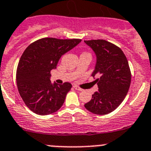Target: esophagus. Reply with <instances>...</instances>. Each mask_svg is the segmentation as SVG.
Returning <instances> with one entry per match:
<instances>
[{
  "label": "esophagus",
  "mask_w": 151,
  "mask_h": 151,
  "mask_svg": "<svg viewBox=\"0 0 151 151\" xmlns=\"http://www.w3.org/2000/svg\"><path fill=\"white\" fill-rule=\"evenodd\" d=\"M73 87H74V89L77 90V91H83V88H80V87H78V86H76V85L73 86Z\"/></svg>",
  "instance_id": "esophagus-1"
}]
</instances>
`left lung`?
<instances>
[{"label": "left lung", "mask_w": 151, "mask_h": 151, "mask_svg": "<svg viewBox=\"0 0 151 151\" xmlns=\"http://www.w3.org/2000/svg\"><path fill=\"white\" fill-rule=\"evenodd\" d=\"M96 56L91 76L98 83V91L84 105L96 115H106L115 110L126 97L131 82L127 57L121 48L103 39L84 41Z\"/></svg>", "instance_id": "left-lung-1"}]
</instances>
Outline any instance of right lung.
I'll list each match as a JSON object with an SVG mask.
<instances>
[{
  "label": "right lung",
  "instance_id": "right-lung-1",
  "mask_svg": "<svg viewBox=\"0 0 151 151\" xmlns=\"http://www.w3.org/2000/svg\"><path fill=\"white\" fill-rule=\"evenodd\" d=\"M80 39L44 38L24 51L16 73L18 89L26 106L40 115H50L63 106L71 83H52L50 71L56 68L61 56L74 48Z\"/></svg>",
  "mask_w": 151,
  "mask_h": 151
}]
</instances>
